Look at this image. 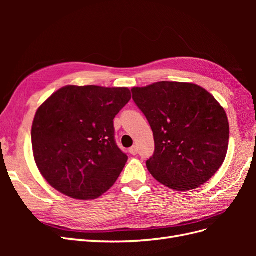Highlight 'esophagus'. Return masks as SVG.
I'll list each match as a JSON object with an SVG mask.
<instances>
[{
    "label": "esophagus",
    "mask_w": 256,
    "mask_h": 256,
    "mask_svg": "<svg viewBox=\"0 0 256 256\" xmlns=\"http://www.w3.org/2000/svg\"><path fill=\"white\" fill-rule=\"evenodd\" d=\"M129 152L131 154H134V156H136V154H138V147L136 145H134L132 147H130L129 148Z\"/></svg>",
    "instance_id": "34e87169"
}]
</instances>
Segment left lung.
<instances>
[{
	"label": "left lung",
	"mask_w": 256,
	"mask_h": 256,
	"mask_svg": "<svg viewBox=\"0 0 256 256\" xmlns=\"http://www.w3.org/2000/svg\"><path fill=\"white\" fill-rule=\"evenodd\" d=\"M131 92L154 134V152L146 161L150 174L177 191L210 180L226 159L230 138L226 113L214 97L196 84L166 81Z\"/></svg>",
	"instance_id": "8db88e82"
}]
</instances>
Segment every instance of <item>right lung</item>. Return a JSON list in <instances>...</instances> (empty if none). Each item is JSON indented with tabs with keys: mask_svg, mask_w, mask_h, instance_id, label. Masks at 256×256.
<instances>
[{
	"mask_svg": "<svg viewBox=\"0 0 256 256\" xmlns=\"http://www.w3.org/2000/svg\"><path fill=\"white\" fill-rule=\"evenodd\" d=\"M131 99L126 88L69 85L46 100L32 126L36 164L54 189L76 200L109 190L128 160L115 142V116Z\"/></svg>",
	"mask_w": 256,
	"mask_h": 256,
	"instance_id": "1",
	"label": "right lung"
}]
</instances>
